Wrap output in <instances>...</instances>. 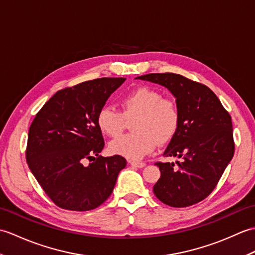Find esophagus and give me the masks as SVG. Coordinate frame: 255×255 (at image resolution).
<instances>
[{"label":"esophagus","instance_id":"esophagus-1","mask_svg":"<svg viewBox=\"0 0 255 255\" xmlns=\"http://www.w3.org/2000/svg\"><path fill=\"white\" fill-rule=\"evenodd\" d=\"M129 164L132 165V166L139 167V169H141V167L145 166V163H144V162H138V161H129Z\"/></svg>","mask_w":255,"mask_h":255}]
</instances>
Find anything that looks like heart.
<instances>
[{"mask_svg":"<svg viewBox=\"0 0 255 255\" xmlns=\"http://www.w3.org/2000/svg\"><path fill=\"white\" fill-rule=\"evenodd\" d=\"M123 113L115 107H103L97 115V126L103 133L117 138L125 128V117L138 116L132 123L133 131L111 143L113 153L128 159H141L152 152L156 143L165 144L174 138L180 126V111L174 101L163 99L158 90L142 86L122 99Z\"/></svg>","mask_w":255,"mask_h":255,"instance_id":"heart-1","label":"heart"}]
</instances>
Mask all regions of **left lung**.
I'll list each match as a JSON object with an SVG mask.
<instances>
[{
  "label": "left lung",
  "instance_id": "8db88e82",
  "mask_svg": "<svg viewBox=\"0 0 255 255\" xmlns=\"http://www.w3.org/2000/svg\"><path fill=\"white\" fill-rule=\"evenodd\" d=\"M137 79L158 83L175 96L180 126L164 156L175 163L156 162L161 177L153 192L171 207H188L214 191L235 154L230 114L208 86L176 73H150Z\"/></svg>",
  "mask_w": 255,
  "mask_h": 255
}]
</instances>
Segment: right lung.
<instances>
[{
  "label": "right lung",
  "instance_id": "right-lung-1",
  "mask_svg": "<svg viewBox=\"0 0 255 255\" xmlns=\"http://www.w3.org/2000/svg\"><path fill=\"white\" fill-rule=\"evenodd\" d=\"M125 80L101 78L62 89L36 114L27 140V164L58 207L92 210L111 196L127 162L122 155H100L105 142L97 115Z\"/></svg>",
  "mask_w": 255,
  "mask_h": 255
}]
</instances>
